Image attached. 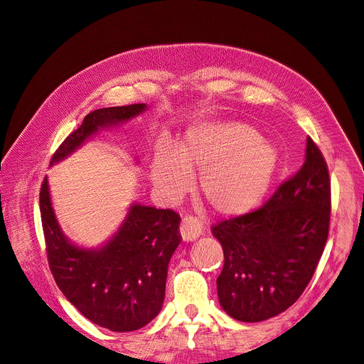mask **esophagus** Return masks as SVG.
Wrapping results in <instances>:
<instances>
[{
  "mask_svg": "<svg viewBox=\"0 0 364 364\" xmlns=\"http://www.w3.org/2000/svg\"><path fill=\"white\" fill-rule=\"evenodd\" d=\"M179 234L183 241H194L202 235V223L191 215L183 217L179 226Z\"/></svg>",
  "mask_w": 364,
  "mask_h": 364,
  "instance_id": "obj_1",
  "label": "esophagus"
}]
</instances>
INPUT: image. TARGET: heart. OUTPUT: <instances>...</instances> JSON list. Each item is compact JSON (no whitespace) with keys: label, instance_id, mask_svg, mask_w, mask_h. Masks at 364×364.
Wrapping results in <instances>:
<instances>
[{"label":"heart","instance_id":"b5f03b06","mask_svg":"<svg viewBox=\"0 0 364 364\" xmlns=\"http://www.w3.org/2000/svg\"><path fill=\"white\" fill-rule=\"evenodd\" d=\"M279 153L252 126L235 119H199L183 130L176 149L162 144L150 165L155 188L170 200L197 185L220 217L246 215L269 194Z\"/></svg>","mask_w":364,"mask_h":364}]
</instances>
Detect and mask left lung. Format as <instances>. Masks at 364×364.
<instances>
[{"instance_id": "left-lung-1", "label": "left lung", "mask_w": 364, "mask_h": 364, "mask_svg": "<svg viewBox=\"0 0 364 364\" xmlns=\"http://www.w3.org/2000/svg\"><path fill=\"white\" fill-rule=\"evenodd\" d=\"M331 185L321 150L259 209L213 228L225 253L218 302L240 322H262L291 306L311 281L328 238Z\"/></svg>"}]
</instances>
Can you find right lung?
<instances>
[{
    "label": "right lung",
    "mask_w": 364,
    "mask_h": 364,
    "mask_svg": "<svg viewBox=\"0 0 364 364\" xmlns=\"http://www.w3.org/2000/svg\"><path fill=\"white\" fill-rule=\"evenodd\" d=\"M146 111L147 105L141 103L87 114L54 153L50 167L67 159L98 132L117 129ZM39 203L50 269L65 297L92 323L115 333L150 323L164 304L168 262L181 243V217L171 209L130 203L111 238L98 247H85L63 234L47 176Z\"/></svg>",
    "instance_id": "add662e5"
}]
</instances>
